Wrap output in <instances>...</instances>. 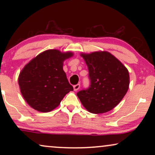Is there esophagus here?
Listing matches in <instances>:
<instances>
[{
    "instance_id": "1",
    "label": "esophagus",
    "mask_w": 155,
    "mask_h": 155,
    "mask_svg": "<svg viewBox=\"0 0 155 155\" xmlns=\"http://www.w3.org/2000/svg\"><path fill=\"white\" fill-rule=\"evenodd\" d=\"M80 84H75V85L73 86V89L75 91H78L80 89Z\"/></svg>"
}]
</instances>
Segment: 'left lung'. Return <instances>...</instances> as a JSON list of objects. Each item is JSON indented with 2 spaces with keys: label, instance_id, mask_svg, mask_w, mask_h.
I'll list each match as a JSON object with an SVG mask.
<instances>
[{
  "label": "left lung",
  "instance_id": "1",
  "mask_svg": "<svg viewBox=\"0 0 155 155\" xmlns=\"http://www.w3.org/2000/svg\"><path fill=\"white\" fill-rule=\"evenodd\" d=\"M89 71L90 85L77 93L84 107L92 114L111 111L122 100L129 87L128 69L107 51L82 54Z\"/></svg>",
  "mask_w": 155,
  "mask_h": 155
}]
</instances>
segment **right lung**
<instances>
[{
	"label": "right lung",
	"instance_id": "right-lung-1",
	"mask_svg": "<svg viewBox=\"0 0 155 155\" xmlns=\"http://www.w3.org/2000/svg\"><path fill=\"white\" fill-rule=\"evenodd\" d=\"M73 55L56 49L45 51L22 70L18 78L20 92L34 109L44 113L52 111L73 90L63 70V61Z\"/></svg>",
	"mask_w": 155,
	"mask_h": 155
}]
</instances>
